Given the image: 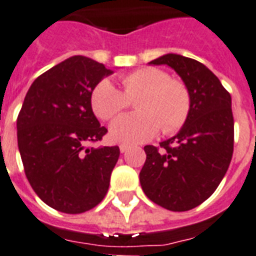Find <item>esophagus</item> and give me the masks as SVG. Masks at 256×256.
<instances>
[{"instance_id":"34e87169","label":"esophagus","mask_w":256,"mask_h":256,"mask_svg":"<svg viewBox=\"0 0 256 256\" xmlns=\"http://www.w3.org/2000/svg\"><path fill=\"white\" fill-rule=\"evenodd\" d=\"M128 149H130V145H126V144H122V145H120V152H122V153H126Z\"/></svg>"}]
</instances>
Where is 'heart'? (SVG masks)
Segmentation results:
<instances>
[{"mask_svg":"<svg viewBox=\"0 0 256 256\" xmlns=\"http://www.w3.org/2000/svg\"><path fill=\"white\" fill-rule=\"evenodd\" d=\"M124 92L108 80H102L92 92L90 104L99 119H112L128 107L130 99H137V114L119 116L110 126V137L115 142L138 144L150 140L160 128L164 134H172L184 126L191 108L187 86L171 80L162 69L145 66L122 78Z\"/></svg>","mask_w":256,"mask_h":256,"instance_id":"heart-1","label":"heart"}]
</instances>
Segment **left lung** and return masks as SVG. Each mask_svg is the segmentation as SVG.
I'll return each mask as SVG.
<instances>
[{"instance_id":"8db88e82","label":"left lung","mask_w":256,"mask_h":256,"mask_svg":"<svg viewBox=\"0 0 256 256\" xmlns=\"http://www.w3.org/2000/svg\"><path fill=\"white\" fill-rule=\"evenodd\" d=\"M168 65L187 86L191 108L174 137L146 145L140 171L142 191L153 202L174 212L200 206L216 191L229 168L234 146L232 96L199 61L168 54L149 62Z\"/></svg>"}]
</instances>
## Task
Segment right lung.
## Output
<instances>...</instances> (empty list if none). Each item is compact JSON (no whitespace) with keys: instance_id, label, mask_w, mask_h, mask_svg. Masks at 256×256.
Masks as SVG:
<instances>
[{"instance_id":"obj_1","label":"right lung","mask_w":256,"mask_h":256,"mask_svg":"<svg viewBox=\"0 0 256 256\" xmlns=\"http://www.w3.org/2000/svg\"><path fill=\"white\" fill-rule=\"evenodd\" d=\"M110 70L85 56L54 65L32 82L16 119L24 172L50 208L77 214L90 210L108 191L119 146L92 148L107 130L90 104L92 88Z\"/></svg>"}]
</instances>
